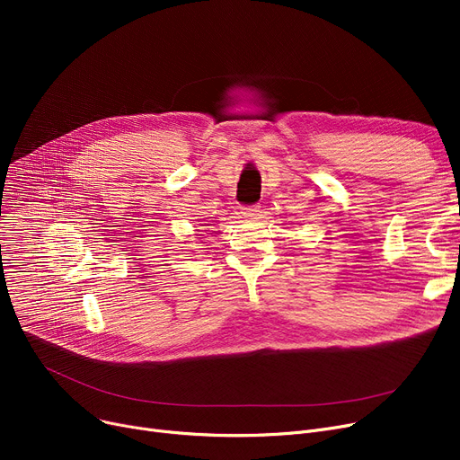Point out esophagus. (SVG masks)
Segmentation results:
<instances>
[{
    "label": "esophagus",
    "mask_w": 460,
    "mask_h": 460,
    "mask_svg": "<svg viewBox=\"0 0 460 460\" xmlns=\"http://www.w3.org/2000/svg\"><path fill=\"white\" fill-rule=\"evenodd\" d=\"M243 216H244V217H257V216H261V205L244 207V208H243Z\"/></svg>",
    "instance_id": "1"
}]
</instances>
